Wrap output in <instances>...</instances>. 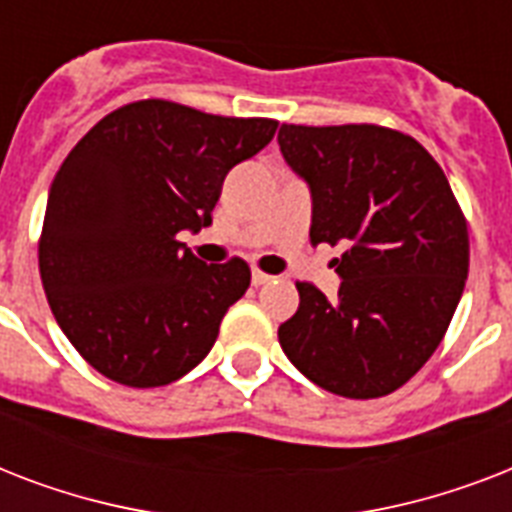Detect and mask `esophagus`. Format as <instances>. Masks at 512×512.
<instances>
[{
  "instance_id": "obj_1",
  "label": "esophagus",
  "mask_w": 512,
  "mask_h": 512,
  "mask_svg": "<svg viewBox=\"0 0 512 512\" xmlns=\"http://www.w3.org/2000/svg\"><path fill=\"white\" fill-rule=\"evenodd\" d=\"M268 281H271V276H268V273L252 271V284H255V287H263V284H268Z\"/></svg>"
}]
</instances>
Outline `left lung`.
Here are the masks:
<instances>
[{"label":"left lung","mask_w":512,"mask_h":512,"mask_svg":"<svg viewBox=\"0 0 512 512\" xmlns=\"http://www.w3.org/2000/svg\"><path fill=\"white\" fill-rule=\"evenodd\" d=\"M287 164L311 188V244H342L337 297L297 281L279 327L287 358L319 388L380 398L444 340L470 265L468 223L438 162L377 124H281Z\"/></svg>","instance_id":"left-lung-1"}]
</instances>
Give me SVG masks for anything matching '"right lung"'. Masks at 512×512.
Segmentation results:
<instances>
[{
  "mask_svg": "<svg viewBox=\"0 0 512 512\" xmlns=\"http://www.w3.org/2000/svg\"><path fill=\"white\" fill-rule=\"evenodd\" d=\"M276 119L138 100L103 116L50 185L39 273L82 358L130 388H159L207 356L249 265H207L180 231L212 223L225 175L263 151Z\"/></svg>",
  "mask_w": 512,
  "mask_h": 512,
  "instance_id": "add662e5",
  "label": "right lung"
}]
</instances>
